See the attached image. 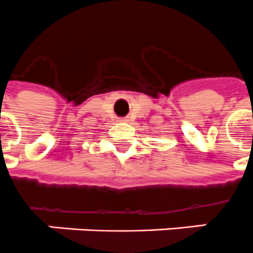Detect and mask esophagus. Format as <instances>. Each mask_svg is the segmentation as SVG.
I'll return each instance as SVG.
<instances>
[{"mask_svg":"<svg viewBox=\"0 0 253 253\" xmlns=\"http://www.w3.org/2000/svg\"><path fill=\"white\" fill-rule=\"evenodd\" d=\"M119 121H128V120H126V119H120Z\"/></svg>","mask_w":253,"mask_h":253,"instance_id":"1","label":"esophagus"}]
</instances>
